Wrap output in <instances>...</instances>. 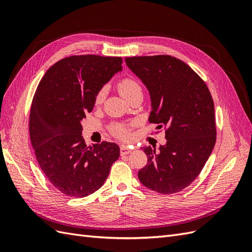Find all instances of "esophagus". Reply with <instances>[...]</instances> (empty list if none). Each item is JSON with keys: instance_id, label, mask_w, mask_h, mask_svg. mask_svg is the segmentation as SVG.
Here are the masks:
<instances>
[{"instance_id": "esophagus-1", "label": "esophagus", "mask_w": 252, "mask_h": 252, "mask_svg": "<svg viewBox=\"0 0 252 252\" xmlns=\"http://www.w3.org/2000/svg\"><path fill=\"white\" fill-rule=\"evenodd\" d=\"M120 152H121V156H126V155H129L131 152V149L128 148V147H125V146H122L120 148Z\"/></svg>"}]
</instances>
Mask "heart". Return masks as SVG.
I'll use <instances>...</instances> for the list:
<instances>
[{
    "mask_svg": "<svg viewBox=\"0 0 252 252\" xmlns=\"http://www.w3.org/2000/svg\"><path fill=\"white\" fill-rule=\"evenodd\" d=\"M119 93L122 96L127 98L134 94H142V87L140 84L132 78L122 79L118 84ZM105 97V90L101 89L95 96V104H101ZM112 133L119 139H128L129 138V129L126 125H116L112 127Z\"/></svg>",
    "mask_w": 252,
    "mask_h": 252,
    "instance_id": "obj_1",
    "label": "heart"
}]
</instances>
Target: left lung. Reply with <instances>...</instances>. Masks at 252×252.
Returning <instances> with one entry per match:
<instances>
[{
  "label": "left lung",
  "mask_w": 252,
  "mask_h": 252,
  "mask_svg": "<svg viewBox=\"0 0 252 252\" xmlns=\"http://www.w3.org/2000/svg\"><path fill=\"white\" fill-rule=\"evenodd\" d=\"M126 65L149 91L150 123L166 127L165 145L144 147L147 165L138 177L154 191L170 194L202 171L217 140L215 104L205 82L171 56L132 57Z\"/></svg>",
  "instance_id": "left-lung-1"
}]
</instances>
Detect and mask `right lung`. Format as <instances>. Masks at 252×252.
I'll list each match as a JSON object with an SVG mask.
<instances>
[{
	"instance_id": "1",
	"label": "right lung",
	"mask_w": 252,
	"mask_h": 252,
	"mask_svg": "<svg viewBox=\"0 0 252 252\" xmlns=\"http://www.w3.org/2000/svg\"><path fill=\"white\" fill-rule=\"evenodd\" d=\"M123 60L94 55L60 60L44 74L33 96L29 134L41 169L61 192L84 197L100 189L120 157L117 144L87 146L81 122Z\"/></svg>"
}]
</instances>
